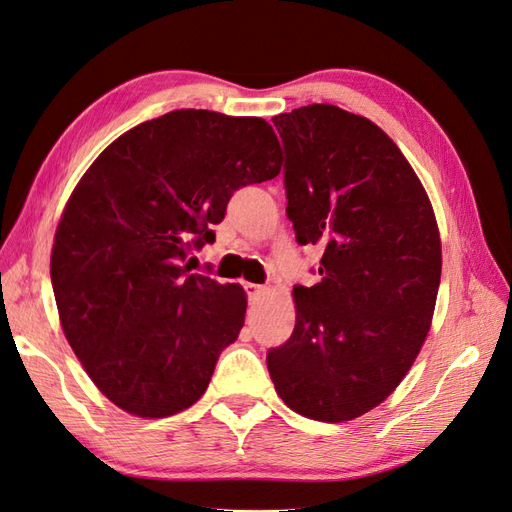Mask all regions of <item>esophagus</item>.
<instances>
[{"instance_id":"obj_1","label":"esophagus","mask_w":512,"mask_h":512,"mask_svg":"<svg viewBox=\"0 0 512 512\" xmlns=\"http://www.w3.org/2000/svg\"><path fill=\"white\" fill-rule=\"evenodd\" d=\"M243 288H245V292H247V297L250 299H258L260 294H265V286H258V284H243Z\"/></svg>"}]
</instances>
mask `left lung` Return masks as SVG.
Here are the masks:
<instances>
[{"mask_svg": "<svg viewBox=\"0 0 512 512\" xmlns=\"http://www.w3.org/2000/svg\"><path fill=\"white\" fill-rule=\"evenodd\" d=\"M286 151V215L322 245L320 282L294 286L297 322L267 352L284 404L344 423L404 380L436 307L442 247L429 198L376 123L333 104L273 117Z\"/></svg>", "mask_w": 512, "mask_h": 512, "instance_id": "left-lung-1", "label": "left lung"}]
</instances>
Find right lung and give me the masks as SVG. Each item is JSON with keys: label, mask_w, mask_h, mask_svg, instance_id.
Instances as JSON below:
<instances>
[{"label": "right lung", "mask_w": 512, "mask_h": 512, "mask_svg": "<svg viewBox=\"0 0 512 512\" xmlns=\"http://www.w3.org/2000/svg\"><path fill=\"white\" fill-rule=\"evenodd\" d=\"M280 168L265 119L196 108L138 123L89 166L55 232L51 282L68 344L115 406L162 418L207 391L247 301L185 260L215 241L232 194Z\"/></svg>", "instance_id": "obj_1"}]
</instances>
